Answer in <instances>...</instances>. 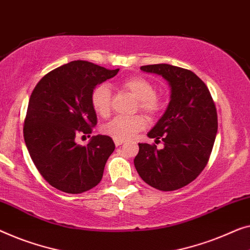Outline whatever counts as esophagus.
I'll use <instances>...</instances> for the list:
<instances>
[{
    "instance_id": "1",
    "label": "esophagus",
    "mask_w": 250,
    "mask_h": 250,
    "mask_svg": "<svg viewBox=\"0 0 250 250\" xmlns=\"http://www.w3.org/2000/svg\"><path fill=\"white\" fill-rule=\"evenodd\" d=\"M114 142H115V146H122L123 143H124V141H123V140H116V139H115V140H114Z\"/></svg>"
}]
</instances>
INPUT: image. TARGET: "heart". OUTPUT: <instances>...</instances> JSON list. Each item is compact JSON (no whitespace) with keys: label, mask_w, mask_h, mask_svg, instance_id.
Listing matches in <instances>:
<instances>
[{"label":"heart","mask_w":250,"mask_h":250,"mask_svg":"<svg viewBox=\"0 0 250 250\" xmlns=\"http://www.w3.org/2000/svg\"><path fill=\"white\" fill-rule=\"evenodd\" d=\"M121 86L137 100V108L149 117H155L164 109L165 103L155 92L153 83L142 77H129L121 82ZM90 101L93 110L101 117L110 114L111 91L107 84H99L92 90ZM146 121L141 115L131 117L118 116L103 126V133L116 140H128L146 128Z\"/></svg>","instance_id":"heart-1"}]
</instances>
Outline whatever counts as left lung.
Returning <instances> with one entry per match:
<instances>
[{
  "instance_id": "left-lung-1",
  "label": "left lung",
  "mask_w": 250,
  "mask_h": 250,
  "mask_svg": "<svg viewBox=\"0 0 250 250\" xmlns=\"http://www.w3.org/2000/svg\"><path fill=\"white\" fill-rule=\"evenodd\" d=\"M169 82L167 110L147 134L164 147L139 143L134 166L147 185L159 190L179 189L208 165L218 132V114L208 86L194 72L169 64L141 66Z\"/></svg>"
}]
</instances>
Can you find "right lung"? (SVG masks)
I'll list each match as a JSON object with an SVG mask.
<instances>
[{"mask_svg":"<svg viewBox=\"0 0 250 250\" xmlns=\"http://www.w3.org/2000/svg\"><path fill=\"white\" fill-rule=\"evenodd\" d=\"M118 71L73 61L48 72L35 86L24 119V142L36 168L56 189L80 194L103 178L114 141L97 135L82 146L75 139L90 137L97 125L92 90Z\"/></svg>","mask_w":250,"mask_h":250,"instance_id":"right-lung-1","label":"right lung"}]
</instances>
